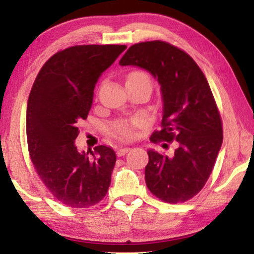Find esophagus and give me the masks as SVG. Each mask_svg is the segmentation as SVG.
<instances>
[{"label":"esophagus","mask_w":254,"mask_h":254,"mask_svg":"<svg viewBox=\"0 0 254 254\" xmlns=\"http://www.w3.org/2000/svg\"><path fill=\"white\" fill-rule=\"evenodd\" d=\"M129 147H127V145H121V147H119V149H118L117 154L118 156H124L125 154H127L128 151H129Z\"/></svg>","instance_id":"34e87169"}]
</instances>
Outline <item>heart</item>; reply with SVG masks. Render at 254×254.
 <instances>
[{"instance_id": "heart-1", "label": "heart", "mask_w": 254, "mask_h": 254, "mask_svg": "<svg viewBox=\"0 0 254 254\" xmlns=\"http://www.w3.org/2000/svg\"><path fill=\"white\" fill-rule=\"evenodd\" d=\"M129 76H141V77H145V78L149 79V77L144 74V72H140V71L131 72ZM136 125H137V120L136 119L118 121V123L114 125V127H113L114 134H116V136L120 137V138H130V137H133L134 128L136 127Z\"/></svg>"}]
</instances>
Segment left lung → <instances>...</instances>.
I'll return each instance as SVG.
<instances>
[{
    "instance_id": "1",
    "label": "left lung",
    "mask_w": 254,
    "mask_h": 254,
    "mask_svg": "<svg viewBox=\"0 0 254 254\" xmlns=\"http://www.w3.org/2000/svg\"><path fill=\"white\" fill-rule=\"evenodd\" d=\"M119 64L144 69L158 82L163 117L161 129L150 141L177 142L172 156L148 150L144 175L149 190L169 203L192 199L209 178L223 142L221 117L207 78L189 54L159 40L133 45Z\"/></svg>"
}]
</instances>
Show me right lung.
I'll return each mask as SVG.
<instances>
[{
    "mask_svg": "<svg viewBox=\"0 0 254 254\" xmlns=\"http://www.w3.org/2000/svg\"><path fill=\"white\" fill-rule=\"evenodd\" d=\"M125 45H81L54 54L40 69L26 109V136L34 168L55 199L88 208L106 195L116 152L98 145L78 151L77 123L91 109L93 90Z\"/></svg>",
    "mask_w": 254,
    "mask_h": 254,
    "instance_id": "add662e5",
    "label": "right lung"
}]
</instances>
